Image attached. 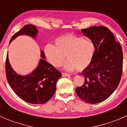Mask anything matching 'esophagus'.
I'll return each instance as SVG.
<instances>
[{"label": "esophagus", "instance_id": "esophagus-1", "mask_svg": "<svg viewBox=\"0 0 127 127\" xmlns=\"http://www.w3.org/2000/svg\"><path fill=\"white\" fill-rule=\"evenodd\" d=\"M63 76V77H67V76H70V74H67V73H65V72H63L62 74Z\"/></svg>", "mask_w": 127, "mask_h": 127}]
</instances>
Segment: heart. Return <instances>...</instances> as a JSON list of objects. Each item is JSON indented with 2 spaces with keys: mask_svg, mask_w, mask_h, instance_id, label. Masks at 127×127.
I'll list each match as a JSON object with an SVG mask.
<instances>
[{
  "mask_svg": "<svg viewBox=\"0 0 127 127\" xmlns=\"http://www.w3.org/2000/svg\"><path fill=\"white\" fill-rule=\"evenodd\" d=\"M55 43V45L48 44L45 47V54L53 66H62L65 56L67 61L64 67L66 71H82L92 62L95 45L91 40L68 34L56 38Z\"/></svg>",
  "mask_w": 127,
  "mask_h": 127,
  "instance_id": "b5f03b06",
  "label": "heart"
}]
</instances>
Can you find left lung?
I'll use <instances>...</instances> for the list:
<instances>
[{"label":"left lung","instance_id":"obj_1","mask_svg":"<svg viewBox=\"0 0 127 127\" xmlns=\"http://www.w3.org/2000/svg\"><path fill=\"white\" fill-rule=\"evenodd\" d=\"M81 31L93 41L95 50L91 63L82 72L85 82L75 88V92L86 103H99L118 87L122 74V50L106 27L94 26Z\"/></svg>","mask_w":127,"mask_h":127}]
</instances>
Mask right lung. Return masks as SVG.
I'll return each instance as SVG.
<instances>
[{
    "instance_id": "right-lung-1",
    "label": "right lung",
    "mask_w": 127,
    "mask_h": 127,
    "mask_svg": "<svg viewBox=\"0 0 127 127\" xmlns=\"http://www.w3.org/2000/svg\"><path fill=\"white\" fill-rule=\"evenodd\" d=\"M38 30L32 24L24 26L11 38L10 43L17 36L28 35L35 38ZM41 57L37 68L29 75L16 74L9 62L8 53L5 61V72L7 81L15 93L27 103L44 104L51 99L56 91L58 80L61 73L45 60L44 52L41 51Z\"/></svg>"
}]
</instances>
